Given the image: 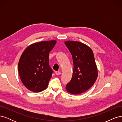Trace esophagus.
<instances>
[{"instance_id": "1", "label": "esophagus", "mask_w": 122, "mask_h": 122, "mask_svg": "<svg viewBox=\"0 0 122 122\" xmlns=\"http://www.w3.org/2000/svg\"><path fill=\"white\" fill-rule=\"evenodd\" d=\"M55 74H56L57 75H59L61 74V73L60 72H59V71H56V72H55Z\"/></svg>"}]
</instances>
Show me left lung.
<instances>
[{"label":"left lung","mask_w":122,"mask_h":122,"mask_svg":"<svg viewBox=\"0 0 122 122\" xmlns=\"http://www.w3.org/2000/svg\"><path fill=\"white\" fill-rule=\"evenodd\" d=\"M65 44L72 55L74 65L72 79L66 89L69 93L78 95L90 88L97 78L94 53L90 47L80 42L67 41Z\"/></svg>","instance_id":"1"}]
</instances>
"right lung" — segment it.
<instances>
[{"mask_svg":"<svg viewBox=\"0 0 122 122\" xmlns=\"http://www.w3.org/2000/svg\"><path fill=\"white\" fill-rule=\"evenodd\" d=\"M56 43V40L33 43L23 51L18 63L21 81L29 91L45 90L53 73L49 65V54Z\"/></svg>","mask_w":122,"mask_h":122,"instance_id":"obj_1","label":"right lung"}]
</instances>
